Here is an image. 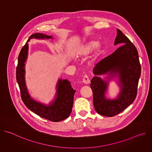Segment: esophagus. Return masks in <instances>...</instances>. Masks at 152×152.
<instances>
[{
    "mask_svg": "<svg viewBox=\"0 0 152 152\" xmlns=\"http://www.w3.org/2000/svg\"><path fill=\"white\" fill-rule=\"evenodd\" d=\"M83 82L85 84H88L90 82V80L87 75H85L83 78Z\"/></svg>",
    "mask_w": 152,
    "mask_h": 152,
    "instance_id": "obj_1",
    "label": "esophagus"
}]
</instances>
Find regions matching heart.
Here are the masks:
<instances>
[{"instance_id":"b5f03b06","label":"heart","mask_w":152,"mask_h":152,"mask_svg":"<svg viewBox=\"0 0 152 152\" xmlns=\"http://www.w3.org/2000/svg\"><path fill=\"white\" fill-rule=\"evenodd\" d=\"M103 45L102 43H99L97 41L90 40L80 46L77 52L76 56L79 58L87 56L96 48L93 55L89 61V64L92 65L94 64L99 58L103 50Z\"/></svg>"}]
</instances>
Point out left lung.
Returning a JSON list of instances; mask_svg holds the SVG:
<instances>
[{
	"label": "left lung",
	"mask_w": 152,
	"mask_h": 152,
	"mask_svg": "<svg viewBox=\"0 0 152 152\" xmlns=\"http://www.w3.org/2000/svg\"><path fill=\"white\" fill-rule=\"evenodd\" d=\"M117 32L114 45L122 46L96 64L93 69L95 76L90 84L94 109L105 117H113L133 103L141 76V65L135 46L120 30L117 29ZM102 75L106 76L104 80L99 77ZM116 78L120 92L116 98L108 99L105 94L109 82Z\"/></svg>",
	"instance_id": "obj_1"
}]
</instances>
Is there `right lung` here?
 <instances>
[{
    "mask_svg": "<svg viewBox=\"0 0 152 152\" xmlns=\"http://www.w3.org/2000/svg\"><path fill=\"white\" fill-rule=\"evenodd\" d=\"M33 38L49 39H53V37L41 33L32 34L21 49L18 57L16 69V79L20 88L21 97L28 109L37 115L53 122L61 121L68 118L72 113L76 91L72 87L69 80L60 78L56 85V91L54 99L49 104L38 102L30 96L25 82V63L28 55V42Z\"/></svg>",
    "mask_w": 152,
    "mask_h": 152,
    "instance_id": "add662e5",
    "label": "right lung"
}]
</instances>
